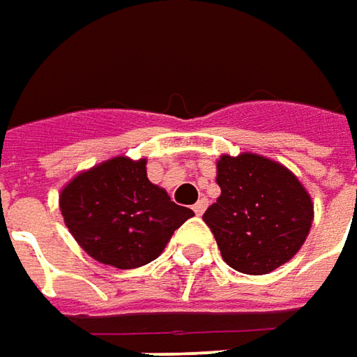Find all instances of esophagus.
<instances>
[{"mask_svg":"<svg viewBox=\"0 0 357 357\" xmlns=\"http://www.w3.org/2000/svg\"><path fill=\"white\" fill-rule=\"evenodd\" d=\"M206 206H208L206 198H200V200L196 202L195 206H192V210H195L196 216H202V214H204V210H206Z\"/></svg>","mask_w":357,"mask_h":357,"instance_id":"1","label":"esophagus"}]
</instances>
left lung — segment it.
<instances>
[{
  "instance_id": "8db88e82",
  "label": "left lung",
  "mask_w": 357,
  "mask_h": 357,
  "mask_svg": "<svg viewBox=\"0 0 357 357\" xmlns=\"http://www.w3.org/2000/svg\"><path fill=\"white\" fill-rule=\"evenodd\" d=\"M222 190L202 220L231 269L265 275L293 259L307 240L314 204L307 188L281 162L255 153L222 155Z\"/></svg>"
}]
</instances>
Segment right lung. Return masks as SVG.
I'll list each match as a JSON object with an SVG mask.
<instances>
[{"label":"right lung","instance_id":"add662e5","mask_svg":"<svg viewBox=\"0 0 357 357\" xmlns=\"http://www.w3.org/2000/svg\"><path fill=\"white\" fill-rule=\"evenodd\" d=\"M147 161L114 157L76 174L59 204L74 240L90 257L117 269L157 259L174 229L195 216L147 178Z\"/></svg>","mask_w":357,"mask_h":357}]
</instances>
